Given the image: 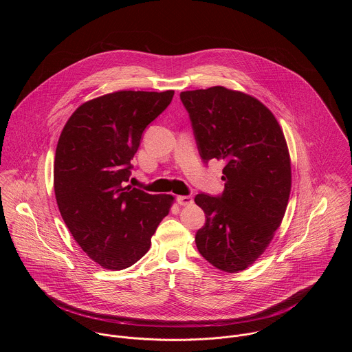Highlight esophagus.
<instances>
[{
  "label": "esophagus",
  "instance_id": "34e87169",
  "mask_svg": "<svg viewBox=\"0 0 352 352\" xmlns=\"http://www.w3.org/2000/svg\"><path fill=\"white\" fill-rule=\"evenodd\" d=\"M177 203H179L180 206H190V204L194 203V201H192V198L188 197V195H180V197H177Z\"/></svg>",
  "mask_w": 352,
  "mask_h": 352
}]
</instances>
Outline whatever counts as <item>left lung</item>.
<instances>
[{
  "mask_svg": "<svg viewBox=\"0 0 352 352\" xmlns=\"http://www.w3.org/2000/svg\"><path fill=\"white\" fill-rule=\"evenodd\" d=\"M201 160L225 162L221 197L198 194L206 214L195 243L215 268L239 272L274 239L292 191V164L274 113L251 95L225 87L180 94Z\"/></svg>",
  "mask_w": 352,
  "mask_h": 352,
  "instance_id": "obj_1",
  "label": "left lung"
}]
</instances>
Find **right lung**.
Listing matches in <instances>:
<instances>
[{
    "instance_id": "right-lung-1",
    "label": "right lung",
    "mask_w": 352,
    "mask_h": 352,
    "mask_svg": "<svg viewBox=\"0 0 352 352\" xmlns=\"http://www.w3.org/2000/svg\"><path fill=\"white\" fill-rule=\"evenodd\" d=\"M175 91H119L81 104L55 151L54 191L72 236L94 261L124 270L149 251L175 201L127 186L141 137Z\"/></svg>"
}]
</instances>
